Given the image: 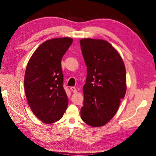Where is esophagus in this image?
<instances>
[{"label": "esophagus", "mask_w": 156, "mask_h": 156, "mask_svg": "<svg viewBox=\"0 0 156 156\" xmlns=\"http://www.w3.org/2000/svg\"><path fill=\"white\" fill-rule=\"evenodd\" d=\"M70 89H71V90H72V91L73 92V93H76V91H77V89H76V88L74 87H70Z\"/></svg>", "instance_id": "34e87169"}]
</instances>
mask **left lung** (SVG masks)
<instances>
[{
    "mask_svg": "<svg viewBox=\"0 0 156 156\" xmlns=\"http://www.w3.org/2000/svg\"><path fill=\"white\" fill-rule=\"evenodd\" d=\"M80 44L87 68L80 117L92 127L103 126L114 117L125 97L126 67L108 41L87 38Z\"/></svg>",
    "mask_w": 156,
    "mask_h": 156,
    "instance_id": "1",
    "label": "left lung"
}]
</instances>
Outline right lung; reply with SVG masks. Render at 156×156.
<instances>
[{
    "label": "right lung",
    "instance_id": "right-lung-1",
    "mask_svg": "<svg viewBox=\"0 0 156 156\" xmlns=\"http://www.w3.org/2000/svg\"><path fill=\"white\" fill-rule=\"evenodd\" d=\"M72 41L69 37L44 41L27 64L24 90L28 104L33 114L45 123L61 119L68 105L61 59Z\"/></svg>",
    "mask_w": 156,
    "mask_h": 156
}]
</instances>
